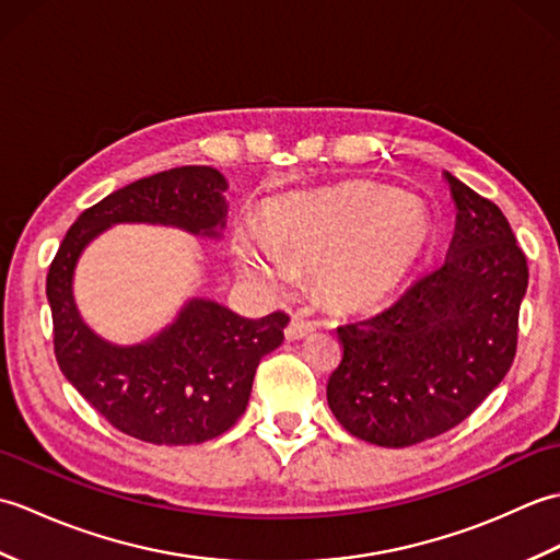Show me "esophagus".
Instances as JSON below:
<instances>
[{
	"mask_svg": "<svg viewBox=\"0 0 560 560\" xmlns=\"http://www.w3.org/2000/svg\"><path fill=\"white\" fill-rule=\"evenodd\" d=\"M315 329H317L315 319H307L303 315H293L291 323L287 325V329H283V335H287L289 341H299V339H305L307 335H313Z\"/></svg>",
	"mask_w": 560,
	"mask_h": 560,
	"instance_id": "esophagus-1",
	"label": "esophagus"
}]
</instances>
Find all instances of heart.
I'll return each instance as SVG.
<instances>
[{"instance_id": "b5f03b06", "label": "heart", "mask_w": 560, "mask_h": 560, "mask_svg": "<svg viewBox=\"0 0 560 560\" xmlns=\"http://www.w3.org/2000/svg\"><path fill=\"white\" fill-rule=\"evenodd\" d=\"M431 221L413 195L373 183H339L267 209L259 233L235 229L237 269L259 287H279L287 267H315L329 301L355 305L385 295L421 257Z\"/></svg>"}]
</instances>
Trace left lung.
<instances>
[{"instance_id": "8db88e82", "label": "left lung", "mask_w": 560, "mask_h": 560, "mask_svg": "<svg viewBox=\"0 0 560 560\" xmlns=\"http://www.w3.org/2000/svg\"><path fill=\"white\" fill-rule=\"evenodd\" d=\"M457 219L447 257L383 311L339 327L327 404L355 438L409 447L462 423L517 349L527 259L503 211L443 173Z\"/></svg>"}]
</instances>
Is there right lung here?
Listing matches in <instances>:
<instances>
[{
  "label": "right lung",
  "instance_id": "right-lung-1",
  "mask_svg": "<svg viewBox=\"0 0 560 560\" xmlns=\"http://www.w3.org/2000/svg\"><path fill=\"white\" fill-rule=\"evenodd\" d=\"M225 189L209 165L141 177L83 211L47 271L59 371L110 425L144 443L195 445L229 431L245 413L259 361L281 347L289 317L247 319L217 301L189 299L159 335L122 347L83 323L74 301L79 257L117 223L171 225L219 241Z\"/></svg>",
  "mask_w": 560,
  "mask_h": 560
}]
</instances>
